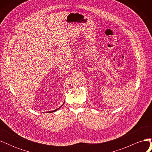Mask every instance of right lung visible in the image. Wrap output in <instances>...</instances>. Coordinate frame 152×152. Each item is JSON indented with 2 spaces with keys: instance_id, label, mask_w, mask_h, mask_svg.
<instances>
[{
  "instance_id": "obj_1",
  "label": "right lung",
  "mask_w": 152,
  "mask_h": 152,
  "mask_svg": "<svg viewBox=\"0 0 152 152\" xmlns=\"http://www.w3.org/2000/svg\"><path fill=\"white\" fill-rule=\"evenodd\" d=\"M59 108H58V109H56V110H53V111H51V112H49V113H52V112H56V111H57V110L59 109Z\"/></svg>"
}]
</instances>
